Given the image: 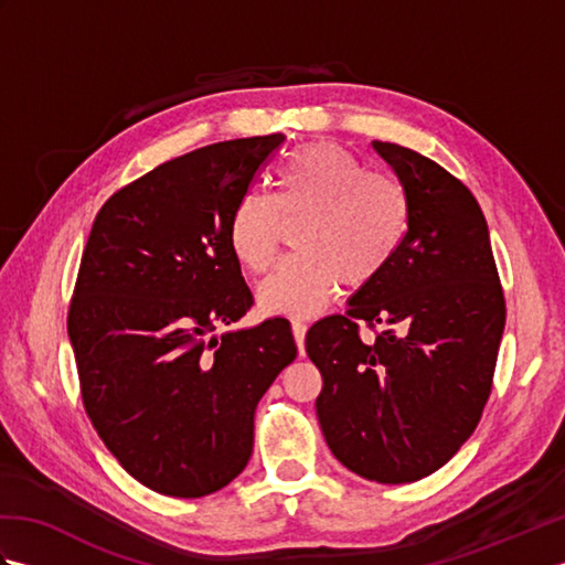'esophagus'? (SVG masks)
<instances>
[{
    "label": "esophagus",
    "mask_w": 565,
    "mask_h": 565,
    "mask_svg": "<svg viewBox=\"0 0 565 565\" xmlns=\"http://www.w3.org/2000/svg\"><path fill=\"white\" fill-rule=\"evenodd\" d=\"M291 330H294V340H296V347H298V354H306V347H303V342H306V332H308V326L303 320H294L291 322Z\"/></svg>",
    "instance_id": "1"
}]
</instances>
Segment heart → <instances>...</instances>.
I'll return each mask as SVG.
<instances>
[{
  "label": "heart",
  "instance_id": "heart-1",
  "mask_svg": "<svg viewBox=\"0 0 565 565\" xmlns=\"http://www.w3.org/2000/svg\"><path fill=\"white\" fill-rule=\"evenodd\" d=\"M306 218L296 235L301 255L281 262L259 284L264 313L306 318L326 308L340 284L359 289L398 255L411 227V196L398 179L366 172L338 142H308L276 170V194L249 189L227 225L235 259L252 274L279 255L284 221Z\"/></svg>",
  "mask_w": 565,
  "mask_h": 565
}]
</instances>
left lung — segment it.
<instances>
[{"instance_id":"8db88e82","label":"left lung","mask_w":565,"mask_h":565,"mask_svg":"<svg viewBox=\"0 0 565 565\" xmlns=\"http://www.w3.org/2000/svg\"><path fill=\"white\" fill-rule=\"evenodd\" d=\"M411 196L398 255L344 316L316 322L306 352L328 447L356 476L413 483L473 435L493 388L505 294L476 196L435 160L371 142ZM381 327L364 343L358 326Z\"/></svg>"}]
</instances>
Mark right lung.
Segmentation results:
<instances>
[{
	"label": "right lung",
	"instance_id": "1",
	"mask_svg": "<svg viewBox=\"0 0 565 565\" xmlns=\"http://www.w3.org/2000/svg\"><path fill=\"white\" fill-rule=\"evenodd\" d=\"M281 134L167 160L94 218L67 310L94 429L138 483L203 498L243 473L257 403L296 359L289 320L221 332L255 303L227 239Z\"/></svg>",
	"mask_w": 565,
	"mask_h": 565
}]
</instances>
